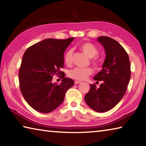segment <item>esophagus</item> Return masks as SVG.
I'll use <instances>...</instances> for the list:
<instances>
[{
    "label": "esophagus",
    "instance_id": "obj_1",
    "mask_svg": "<svg viewBox=\"0 0 146 146\" xmlns=\"http://www.w3.org/2000/svg\"><path fill=\"white\" fill-rule=\"evenodd\" d=\"M80 83H81L80 81H78V80L75 81V84H80Z\"/></svg>",
    "mask_w": 146,
    "mask_h": 146
}]
</instances>
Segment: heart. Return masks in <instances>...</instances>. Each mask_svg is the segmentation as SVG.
<instances>
[{
	"instance_id": "obj_1",
	"label": "heart",
	"mask_w": 146,
	"mask_h": 146,
	"mask_svg": "<svg viewBox=\"0 0 146 146\" xmlns=\"http://www.w3.org/2000/svg\"><path fill=\"white\" fill-rule=\"evenodd\" d=\"M80 49L88 57L93 58L98 53V49L95 45L90 42L83 43L80 46ZM73 49H69L64 55V62L66 64L70 65L72 62ZM96 65V64H95ZM92 73V70L90 68H75L70 70L68 73L70 77L78 80H84Z\"/></svg>"
}]
</instances>
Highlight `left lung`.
<instances>
[{
    "mask_svg": "<svg viewBox=\"0 0 146 146\" xmlns=\"http://www.w3.org/2000/svg\"><path fill=\"white\" fill-rule=\"evenodd\" d=\"M97 40L104 49L106 58L102 70L93 78L102 84L98 88L91 84L84 99L92 110L103 113L111 110L123 97L130 80L131 67L127 53L117 41L105 36Z\"/></svg>",
    "mask_w": 146,
    "mask_h": 146,
    "instance_id": "1",
    "label": "left lung"
}]
</instances>
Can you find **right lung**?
I'll return each mask as SVG.
<instances>
[{
    "label": "right lung",
    "mask_w": 146,
    "mask_h": 146,
    "mask_svg": "<svg viewBox=\"0 0 146 146\" xmlns=\"http://www.w3.org/2000/svg\"><path fill=\"white\" fill-rule=\"evenodd\" d=\"M74 38H47L26 49L19 70L20 89L24 99L35 110L48 113L63 102L66 91L74 85L64 78L60 84L53 83V76L63 74L64 54Z\"/></svg>",
    "instance_id": "obj_1"
}]
</instances>
